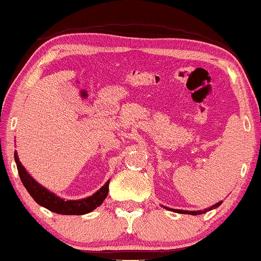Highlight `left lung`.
<instances>
[{
    "instance_id": "left-lung-1",
    "label": "left lung",
    "mask_w": 261,
    "mask_h": 261,
    "mask_svg": "<svg viewBox=\"0 0 261 261\" xmlns=\"http://www.w3.org/2000/svg\"><path fill=\"white\" fill-rule=\"evenodd\" d=\"M222 204V201H219V202H217V203L216 204H213V206H211V207H208V208H204V210H202V211H184V210H174V208H169V207H165L164 206V208H166V210H169V211H174V212H176V213H184V215H192V216H197V215H202V213H206L207 211H211V210H215V208H217V207H219Z\"/></svg>"
}]
</instances>
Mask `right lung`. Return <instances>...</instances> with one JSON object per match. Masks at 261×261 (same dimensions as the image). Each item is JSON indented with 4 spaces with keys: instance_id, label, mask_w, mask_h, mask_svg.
<instances>
[{
    "instance_id": "1",
    "label": "right lung",
    "mask_w": 261,
    "mask_h": 261,
    "mask_svg": "<svg viewBox=\"0 0 261 261\" xmlns=\"http://www.w3.org/2000/svg\"><path fill=\"white\" fill-rule=\"evenodd\" d=\"M14 162L17 164V170L22 184L24 185L29 195L33 197V200L38 204L44 207V208L51 211V212L59 213V215H86V213L92 212L93 210L101 206L102 202L108 195V186H110V180L105 184L101 189L97 190L95 194L89 196V197L80 198V200H64L54 194V192L49 191L48 189L40 185L38 181L34 180L28 171L25 170L22 163L19 162V158L17 155V151H14Z\"/></svg>"
}]
</instances>
